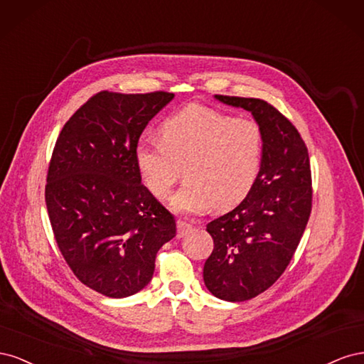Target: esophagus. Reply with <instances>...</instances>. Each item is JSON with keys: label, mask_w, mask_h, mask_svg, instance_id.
<instances>
[{"label": "esophagus", "mask_w": 364, "mask_h": 364, "mask_svg": "<svg viewBox=\"0 0 364 364\" xmlns=\"http://www.w3.org/2000/svg\"><path fill=\"white\" fill-rule=\"evenodd\" d=\"M193 229V225L183 222V220H178V238L185 237Z\"/></svg>", "instance_id": "34e87169"}]
</instances>
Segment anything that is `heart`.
<instances>
[{
	"label": "heart",
	"instance_id": "1",
	"mask_svg": "<svg viewBox=\"0 0 364 364\" xmlns=\"http://www.w3.org/2000/svg\"><path fill=\"white\" fill-rule=\"evenodd\" d=\"M159 135L161 142H139L135 161L142 182L159 200L167 199L185 168L186 182L170 203L176 213L234 208L258 179L264 134L257 121L190 105L165 118Z\"/></svg>",
	"mask_w": 364,
	"mask_h": 364
}]
</instances>
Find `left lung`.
Segmentation results:
<instances>
[{
    "label": "left lung",
    "mask_w": 364,
    "mask_h": 364,
    "mask_svg": "<svg viewBox=\"0 0 364 364\" xmlns=\"http://www.w3.org/2000/svg\"><path fill=\"white\" fill-rule=\"evenodd\" d=\"M215 98L246 109L264 134V158L252 191L206 225L214 240L203 267L206 289L218 299L243 302L272 287L299 246L311 214L310 158L297 129L266 100Z\"/></svg>",
    "instance_id": "8db88e82"
}]
</instances>
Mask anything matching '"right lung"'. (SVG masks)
Returning <instances> with one entry per match:
<instances>
[{
  "mask_svg": "<svg viewBox=\"0 0 364 364\" xmlns=\"http://www.w3.org/2000/svg\"><path fill=\"white\" fill-rule=\"evenodd\" d=\"M173 92L92 95L63 126L47 173L46 203L62 257L82 284L127 297L150 282L176 220L141 183L135 151Z\"/></svg>",
  "mask_w": 364,
  "mask_h": 364,
  "instance_id": "right-lung-1",
  "label": "right lung"
}]
</instances>
